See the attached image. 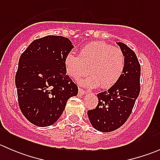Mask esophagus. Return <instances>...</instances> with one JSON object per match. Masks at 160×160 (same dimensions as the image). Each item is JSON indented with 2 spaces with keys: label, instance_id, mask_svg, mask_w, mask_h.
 <instances>
[{
  "label": "esophagus",
  "instance_id": "1",
  "mask_svg": "<svg viewBox=\"0 0 160 160\" xmlns=\"http://www.w3.org/2000/svg\"><path fill=\"white\" fill-rule=\"evenodd\" d=\"M78 92H79V94L82 95V96H83V95H84L85 93H87V92L84 91L83 89H81V88H79Z\"/></svg>",
  "mask_w": 160,
  "mask_h": 160
}]
</instances>
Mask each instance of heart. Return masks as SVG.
<instances>
[{
    "label": "heart",
    "instance_id": "1",
    "mask_svg": "<svg viewBox=\"0 0 160 160\" xmlns=\"http://www.w3.org/2000/svg\"><path fill=\"white\" fill-rule=\"evenodd\" d=\"M125 56L118 48L103 42H93L85 46L79 56L69 53L64 59L67 75L78 80L89 72V77L80 81L82 86L95 88L101 85L109 88L115 84L125 69Z\"/></svg>",
    "mask_w": 160,
    "mask_h": 160
}]
</instances>
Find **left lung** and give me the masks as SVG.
<instances>
[{
  "instance_id": "left-lung-1",
  "label": "left lung",
  "mask_w": 160,
  "mask_h": 160,
  "mask_svg": "<svg viewBox=\"0 0 160 160\" xmlns=\"http://www.w3.org/2000/svg\"><path fill=\"white\" fill-rule=\"evenodd\" d=\"M117 44L125 56L123 73L107 91L98 93V106L88 111L92 126L102 132H113L126 122L140 92L141 67L136 55L124 43Z\"/></svg>"
}]
</instances>
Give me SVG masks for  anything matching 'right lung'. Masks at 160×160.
I'll return each instance as SVG.
<instances>
[{
    "instance_id": "1",
    "label": "right lung",
    "mask_w": 160,
    "mask_h": 160,
    "mask_svg": "<svg viewBox=\"0 0 160 160\" xmlns=\"http://www.w3.org/2000/svg\"><path fill=\"white\" fill-rule=\"evenodd\" d=\"M73 48L70 40L48 35L35 40L20 56L15 76L18 104L27 120L38 127L56 123L78 88L64 67Z\"/></svg>"
}]
</instances>
